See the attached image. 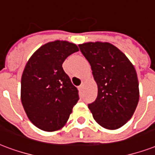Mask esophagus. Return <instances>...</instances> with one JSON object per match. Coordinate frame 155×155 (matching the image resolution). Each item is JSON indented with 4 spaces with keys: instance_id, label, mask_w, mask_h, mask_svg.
<instances>
[{
    "instance_id": "esophagus-1",
    "label": "esophagus",
    "mask_w": 155,
    "mask_h": 155,
    "mask_svg": "<svg viewBox=\"0 0 155 155\" xmlns=\"http://www.w3.org/2000/svg\"><path fill=\"white\" fill-rule=\"evenodd\" d=\"M78 88H79V90H80V91L82 90V88H83V84H80V85L79 86V87H78Z\"/></svg>"
}]
</instances>
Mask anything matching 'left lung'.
Instances as JSON below:
<instances>
[{
    "label": "left lung",
    "mask_w": 155,
    "mask_h": 155,
    "mask_svg": "<svg viewBox=\"0 0 155 155\" xmlns=\"http://www.w3.org/2000/svg\"><path fill=\"white\" fill-rule=\"evenodd\" d=\"M89 62L97 84V97L88 109L101 127L120 128L135 112L139 101V84L136 70L117 47L108 42L79 45Z\"/></svg>",
    "instance_id": "8db88e82"
}]
</instances>
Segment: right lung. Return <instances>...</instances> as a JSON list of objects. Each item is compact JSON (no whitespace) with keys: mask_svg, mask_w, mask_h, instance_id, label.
Instances as JSON below:
<instances>
[{"mask_svg":"<svg viewBox=\"0 0 155 155\" xmlns=\"http://www.w3.org/2000/svg\"><path fill=\"white\" fill-rule=\"evenodd\" d=\"M79 51L66 41L49 42L39 48L26 64L21 80V101L30 121L40 129H61L79 100L78 89L65 73L62 63Z\"/></svg>","mask_w":155,"mask_h":155,"instance_id":"right-lung-1","label":"right lung"}]
</instances>
